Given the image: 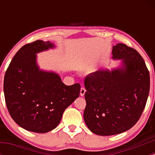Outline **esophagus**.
I'll return each mask as SVG.
<instances>
[{"label": "esophagus", "mask_w": 155, "mask_h": 155, "mask_svg": "<svg viewBox=\"0 0 155 155\" xmlns=\"http://www.w3.org/2000/svg\"><path fill=\"white\" fill-rule=\"evenodd\" d=\"M85 92H86V90H85L84 87H81V90H80V95L84 96L85 94Z\"/></svg>", "instance_id": "obj_1"}]
</instances>
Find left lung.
I'll use <instances>...</instances> for the list:
<instances>
[{
    "label": "left lung",
    "mask_w": 155,
    "mask_h": 155,
    "mask_svg": "<svg viewBox=\"0 0 155 155\" xmlns=\"http://www.w3.org/2000/svg\"><path fill=\"white\" fill-rule=\"evenodd\" d=\"M112 54L122 60L123 68L97 71L84 79V119L99 136L119 134L133 127L144 109L150 87L149 70L136 49L117 44Z\"/></svg>",
    "instance_id": "obj_1"
}]
</instances>
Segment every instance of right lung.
<instances>
[{
	"instance_id": "right-lung-1",
	"label": "right lung",
	"mask_w": 155,
	"mask_h": 155,
	"mask_svg": "<svg viewBox=\"0 0 155 155\" xmlns=\"http://www.w3.org/2000/svg\"><path fill=\"white\" fill-rule=\"evenodd\" d=\"M54 47L37 40L16 53L3 81L5 101L11 117L31 132L44 133L54 129L64 111L79 96V83L64 84L58 74L39 71L35 54Z\"/></svg>"
}]
</instances>
